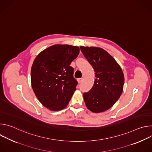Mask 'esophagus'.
I'll use <instances>...</instances> for the list:
<instances>
[{
	"label": "esophagus",
	"instance_id": "obj_1",
	"mask_svg": "<svg viewBox=\"0 0 152 152\" xmlns=\"http://www.w3.org/2000/svg\"><path fill=\"white\" fill-rule=\"evenodd\" d=\"M82 80H83V79H82V78H79V79H77V82H78V83H81V82H82Z\"/></svg>",
	"mask_w": 152,
	"mask_h": 152
}]
</instances>
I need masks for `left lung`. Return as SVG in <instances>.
<instances>
[{
    "mask_svg": "<svg viewBox=\"0 0 152 152\" xmlns=\"http://www.w3.org/2000/svg\"><path fill=\"white\" fill-rule=\"evenodd\" d=\"M80 49L95 72L93 88L83 95L86 106L94 113L104 112L121 95L124 82L123 71L114 58L104 49L83 46Z\"/></svg>",
    "mask_w": 152,
    "mask_h": 152,
    "instance_id": "1",
    "label": "left lung"
}]
</instances>
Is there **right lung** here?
I'll return each instance as SVG.
<instances>
[{
  "mask_svg": "<svg viewBox=\"0 0 152 152\" xmlns=\"http://www.w3.org/2000/svg\"><path fill=\"white\" fill-rule=\"evenodd\" d=\"M79 53L77 46L55 45L35 58L31 68V85L38 100L49 110L66 107L76 90L77 82L70 64Z\"/></svg>",
  "mask_w": 152,
  "mask_h": 152,
  "instance_id": "obj_1",
  "label": "right lung"
}]
</instances>
